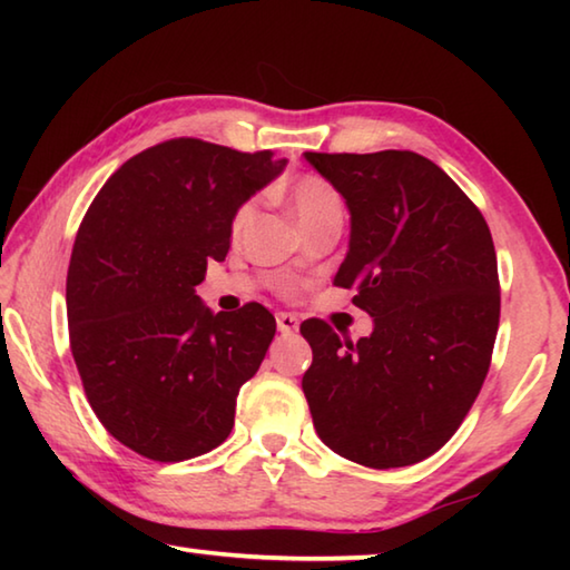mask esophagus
I'll return each instance as SVG.
<instances>
[{
	"label": "esophagus",
	"mask_w": 570,
	"mask_h": 570,
	"mask_svg": "<svg viewBox=\"0 0 570 570\" xmlns=\"http://www.w3.org/2000/svg\"><path fill=\"white\" fill-rule=\"evenodd\" d=\"M276 324H278V332H282V334H294L298 330L296 316L294 314H286V312L276 314Z\"/></svg>",
	"instance_id": "esophagus-1"
}]
</instances>
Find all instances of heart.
<instances>
[{
	"instance_id": "b5f03b06",
	"label": "heart",
	"mask_w": 570,
	"mask_h": 570,
	"mask_svg": "<svg viewBox=\"0 0 570 570\" xmlns=\"http://www.w3.org/2000/svg\"><path fill=\"white\" fill-rule=\"evenodd\" d=\"M286 204L292 208V214L302 228L320 224V220L330 216L344 214L340 193L334 190L330 180L314 176V173H308V176H302L292 183V188L286 193ZM250 216H254V204H244L236 210L234 234H238V230L248 224Z\"/></svg>"
}]
</instances>
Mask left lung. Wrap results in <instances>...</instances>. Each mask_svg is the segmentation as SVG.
<instances>
[{
    "instance_id": "8db88e82",
    "label": "left lung",
    "mask_w": 570,
    "mask_h": 570,
    "mask_svg": "<svg viewBox=\"0 0 570 570\" xmlns=\"http://www.w3.org/2000/svg\"><path fill=\"white\" fill-rule=\"evenodd\" d=\"M350 208L336 286L374 320L360 342L302 324L312 346L302 390L326 448L366 468L438 452L485 382L500 320L498 258L475 204L410 150L304 153Z\"/></svg>"
}]
</instances>
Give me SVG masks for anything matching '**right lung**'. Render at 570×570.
I'll return each mask as SVG.
<instances>
[{"mask_svg": "<svg viewBox=\"0 0 570 570\" xmlns=\"http://www.w3.org/2000/svg\"><path fill=\"white\" fill-rule=\"evenodd\" d=\"M272 156L166 140L112 173L77 230L67 272L77 372L102 428L142 458L218 448L274 340L262 304L214 314L196 296L208 258L228 254L236 210L284 170Z\"/></svg>", "mask_w": 570, "mask_h": 570, "instance_id": "right-lung-1", "label": "right lung"}]
</instances>
